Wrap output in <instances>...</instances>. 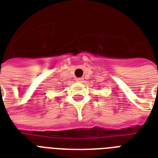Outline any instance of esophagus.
Masks as SVG:
<instances>
[{
  "label": "esophagus",
  "mask_w": 158,
  "mask_h": 158,
  "mask_svg": "<svg viewBox=\"0 0 158 158\" xmlns=\"http://www.w3.org/2000/svg\"><path fill=\"white\" fill-rule=\"evenodd\" d=\"M83 78H78V79H76V81L77 82H82L83 81Z\"/></svg>",
  "instance_id": "34e87169"
}]
</instances>
